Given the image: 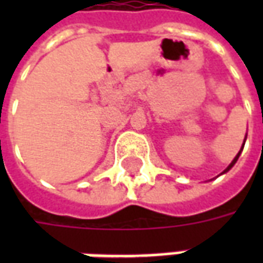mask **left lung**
I'll list each match as a JSON object with an SVG mask.
<instances>
[{
  "instance_id": "1",
  "label": "left lung",
  "mask_w": 263,
  "mask_h": 263,
  "mask_svg": "<svg viewBox=\"0 0 263 263\" xmlns=\"http://www.w3.org/2000/svg\"><path fill=\"white\" fill-rule=\"evenodd\" d=\"M243 145H245V139H243V143H242V146H241V149H239V152H238L237 154V156H235V158H234V159H232V162L231 163H230V165H228V167H227L226 171L222 172V173H221V175H224V173H227V172L230 171V169H231L232 166L235 165V163H237V160H238V158H239V155H241V152H242V149H243Z\"/></svg>"
}]
</instances>
